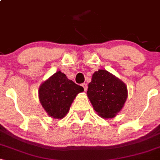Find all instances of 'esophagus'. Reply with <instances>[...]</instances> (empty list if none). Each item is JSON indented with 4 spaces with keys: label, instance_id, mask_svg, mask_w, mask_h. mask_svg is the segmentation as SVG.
Instances as JSON below:
<instances>
[{
    "label": "esophagus",
    "instance_id": "esophagus-1",
    "mask_svg": "<svg viewBox=\"0 0 160 160\" xmlns=\"http://www.w3.org/2000/svg\"><path fill=\"white\" fill-rule=\"evenodd\" d=\"M82 87H83L84 91H86V90H87V89H88V86H87V84H86V83H82Z\"/></svg>",
    "mask_w": 160,
    "mask_h": 160
}]
</instances>
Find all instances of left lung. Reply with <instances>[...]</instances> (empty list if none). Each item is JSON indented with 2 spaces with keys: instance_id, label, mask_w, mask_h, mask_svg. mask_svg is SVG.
I'll list each match as a JSON object with an SVG mask.
<instances>
[{
  "instance_id": "left-lung-1",
  "label": "left lung",
  "mask_w": 160,
  "mask_h": 160,
  "mask_svg": "<svg viewBox=\"0 0 160 160\" xmlns=\"http://www.w3.org/2000/svg\"><path fill=\"white\" fill-rule=\"evenodd\" d=\"M86 95L101 117L113 118L122 110L127 99V86L111 73L99 69L92 74Z\"/></svg>"
}]
</instances>
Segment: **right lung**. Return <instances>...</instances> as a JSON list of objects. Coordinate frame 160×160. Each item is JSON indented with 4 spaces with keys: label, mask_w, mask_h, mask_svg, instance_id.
<instances>
[{
    "label": "right lung",
    "mask_w": 160,
    "mask_h": 160,
    "mask_svg": "<svg viewBox=\"0 0 160 160\" xmlns=\"http://www.w3.org/2000/svg\"><path fill=\"white\" fill-rule=\"evenodd\" d=\"M83 88L68 79L61 71H56L43 82L38 90L42 107L49 117L62 119L68 113L70 107Z\"/></svg>",
    "instance_id": "1"
}]
</instances>
